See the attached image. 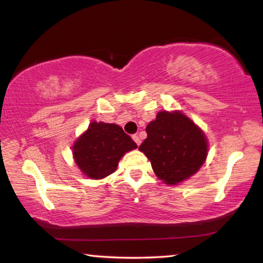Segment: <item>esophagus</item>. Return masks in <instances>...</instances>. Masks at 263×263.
<instances>
[{"instance_id":"esophagus-1","label":"esophagus","mask_w":263,"mask_h":263,"mask_svg":"<svg viewBox=\"0 0 263 263\" xmlns=\"http://www.w3.org/2000/svg\"><path fill=\"white\" fill-rule=\"evenodd\" d=\"M132 139H133V140H135V142H136V144H137L138 146H139V145H140V142H141V140H140V138H139V137H138L137 135H133V136H132Z\"/></svg>"}]
</instances>
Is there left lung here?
<instances>
[{
    "label": "left lung",
    "mask_w": 263,
    "mask_h": 263,
    "mask_svg": "<svg viewBox=\"0 0 263 263\" xmlns=\"http://www.w3.org/2000/svg\"><path fill=\"white\" fill-rule=\"evenodd\" d=\"M147 138L139 146L159 179L176 184L189 179L206 159L204 133L183 114L160 111L147 127Z\"/></svg>",
    "instance_id": "left-lung-1"
}]
</instances>
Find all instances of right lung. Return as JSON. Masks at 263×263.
Segmentation results:
<instances>
[{"label": "right lung", "mask_w": 263, "mask_h": 263, "mask_svg": "<svg viewBox=\"0 0 263 263\" xmlns=\"http://www.w3.org/2000/svg\"><path fill=\"white\" fill-rule=\"evenodd\" d=\"M135 148L137 144L121 126L92 122L75 141L73 154L75 162L84 174L100 180L112 174L123 155Z\"/></svg>", "instance_id": "obj_1"}]
</instances>
